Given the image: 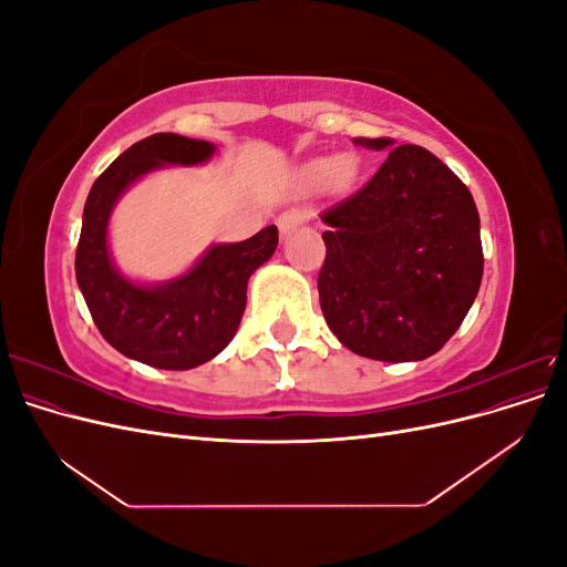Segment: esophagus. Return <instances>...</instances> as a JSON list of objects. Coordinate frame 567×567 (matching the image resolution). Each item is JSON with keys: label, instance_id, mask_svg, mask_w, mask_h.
I'll return each mask as SVG.
<instances>
[{"label": "esophagus", "instance_id": "obj_1", "mask_svg": "<svg viewBox=\"0 0 567 567\" xmlns=\"http://www.w3.org/2000/svg\"><path fill=\"white\" fill-rule=\"evenodd\" d=\"M305 221V217L300 215V213H296V210H288V213H284V215H279V219H277V225H279V229H281V234L286 236V234H290V231H296L300 225Z\"/></svg>", "mask_w": 567, "mask_h": 567}]
</instances>
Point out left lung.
I'll return each mask as SVG.
<instances>
[{
    "label": "left lung",
    "instance_id": "obj_1",
    "mask_svg": "<svg viewBox=\"0 0 567 567\" xmlns=\"http://www.w3.org/2000/svg\"><path fill=\"white\" fill-rule=\"evenodd\" d=\"M357 146L392 140L357 136ZM319 302L348 350L381 362L435 354L461 326L483 281L475 200L431 151H390L362 188L321 213Z\"/></svg>",
    "mask_w": 567,
    "mask_h": 567
}]
</instances>
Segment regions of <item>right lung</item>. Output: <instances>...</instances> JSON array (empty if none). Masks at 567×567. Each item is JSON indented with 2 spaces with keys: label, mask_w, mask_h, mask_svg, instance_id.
I'll list each match as a JSON object with an SVG mask.
<instances>
[{
  "label": "right lung",
  "mask_w": 567,
  "mask_h": 567,
  "mask_svg": "<svg viewBox=\"0 0 567 567\" xmlns=\"http://www.w3.org/2000/svg\"><path fill=\"white\" fill-rule=\"evenodd\" d=\"M210 142L161 132L132 144L99 175L84 203L75 277L90 315L111 346L136 362L184 371L205 364L229 346L246 310L250 274L277 250V227L241 244L213 246L184 277L140 286L115 271L106 227L125 188L161 165H196L213 156Z\"/></svg>",
  "instance_id": "add662e5"
}]
</instances>
